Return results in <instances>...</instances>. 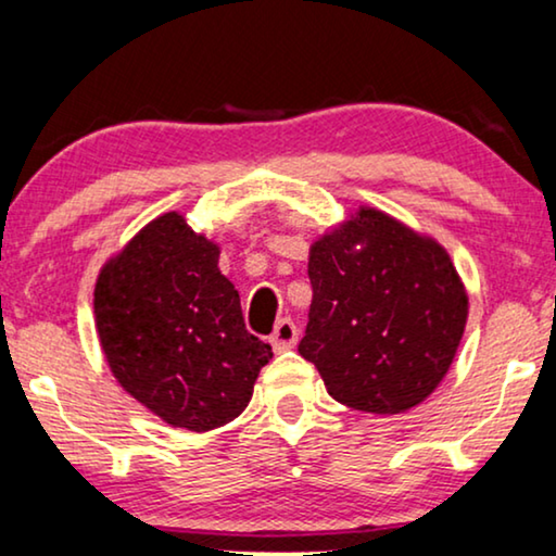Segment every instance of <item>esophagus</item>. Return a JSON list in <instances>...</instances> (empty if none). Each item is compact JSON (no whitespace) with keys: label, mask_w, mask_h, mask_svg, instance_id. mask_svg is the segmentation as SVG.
I'll list each match as a JSON object with an SVG mask.
<instances>
[{"label":"esophagus","mask_w":556,"mask_h":556,"mask_svg":"<svg viewBox=\"0 0 556 556\" xmlns=\"http://www.w3.org/2000/svg\"><path fill=\"white\" fill-rule=\"evenodd\" d=\"M295 341H299V329H295V324L291 321V318H280V321L276 324V331L270 333L273 349L286 352V349L295 346Z\"/></svg>","instance_id":"1"}]
</instances>
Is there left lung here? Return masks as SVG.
Instances as JSON below:
<instances>
[{"mask_svg":"<svg viewBox=\"0 0 556 556\" xmlns=\"http://www.w3.org/2000/svg\"><path fill=\"white\" fill-rule=\"evenodd\" d=\"M314 288L299 354L341 405L397 415L420 405L458 352L468 295L451 255L362 207L311 245Z\"/></svg>","mask_w":556,"mask_h":556,"instance_id":"obj_1","label":"left lung"}]
</instances>
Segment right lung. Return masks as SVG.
<instances>
[{"label":"right lung","instance_id":"right-lung-1","mask_svg":"<svg viewBox=\"0 0 556 556\" xmlns=\"http://www.w3.org/2000/svg\"><path fill=\"white\" fill-rule=\"evenodd\" d=\"M219 248L177 212L151 219L96 283V329L113 377L169 422L204 432L235 420L270 362L245 329Z\"/></svg>","mask_w":556,"mask_h":556}]
</instances>
